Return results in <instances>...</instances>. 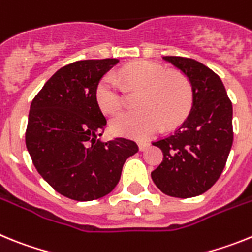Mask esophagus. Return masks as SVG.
Returning a JSON list of instances; mask_svg holds the SVG:
<instances>
[{
    "instance_id": "1",
    "label": "esophagus",
    "mask_w": 252,
    "mask_h": 252,
    "mask_svg": "<svg viewBox=\"0 0 252 252\" xmlns=\"http://www.w3.org/2000/svg\"><path fill=\"white\" fill-rule=\"evenodd\" d=\"M148 148H149V144H148V142H139V149H140V151H145Z\"/></svg>"
}]
</instances>
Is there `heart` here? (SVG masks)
<instances>
[{
    "label": "heart",
    "instance_id": "1",
    "mask_svg": "<svg viewBox=\"0 0 252 252\" xmlns=\"http://www.w3.org/2000/svg\"><path fill=\"white\" fill-rule=\"evenodd\" d=\"M121 79L130 90L140 91L135 112L122 113L112 120L117 135L148 139L162 128L174 127L188 116L193 103V88L187 75L166 72L162 65L137 60L124 66L117 77L103 75L95 87V102L102 112L116 115L124 106Z\"/></svg>",
    "mask_w": 252,
    "mask_h": 252
}]
</instances>
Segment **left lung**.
Returning <instances> with one entry per match:
<instances>
[{"instance_id": "left-lung-1", "label": "left lung", "mask_w": 252, "mask_h": 252, "mask_svg": "<svg viewBox=\"0 0 252 252\" xmlns=\"http://www.w3.org/2000/svg\"><path fill=\"white\" fill-rule=\"evenodd\" d=\"M188 77L193 103L180 127L153 145L162 161L151 178L166 195L190 198L207 192L223 171L233 141L232 103L221 78L197 60L162 57Z\"/></svg>"}]
</instances>
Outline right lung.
<instances>
[{"mask_svg":"<svg viewBox=\"0 0 252 252\" xmlns=\"http://www.w3.org/2000/svg\"><path fill=\"white\" fill-rule=\"evenodd\" d=\"M119 59L78 60L60 68L35 95L29 112L26 148L39 174L62 195L93 201L113 190L136 142H103L107 121L95 102L99 79Z\"/></svg>","mask_w":252,"mask_h":252,"instance_id":"1","label":"right lung"}]
</instances>
